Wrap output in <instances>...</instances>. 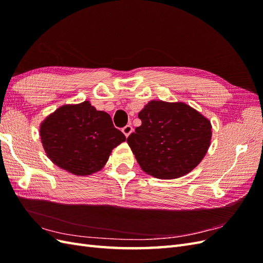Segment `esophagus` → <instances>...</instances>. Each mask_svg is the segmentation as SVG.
Segmentation results:
<instances>
[{
	"label": "esophagus",
	"mask_w": 263,
	"mask_h": 263,
	"mask_svg": "<svg viewBox=\"0 0 263 263\" xmlns=\"http://www.w3.org/2000/svg\"><path fill=\"white\" fill-rule=\"evenodd\" d=\"M122 132L124 133L126 137H128L129 135L133 133V126L132 125H126L125 127H123V128H122Z\"/></svg>",
	"instance_id": "esophagus-1"
}]
</instances>
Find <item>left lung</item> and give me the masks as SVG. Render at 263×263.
<instances>
[{
    "label": "left lung",
    "instance_id": "1",
    "mask_svg": "<svg viewBox=\"0 0 263 263\" xmlns=\"http://www.w3.org/2000/svg\"><path fill=\"white\" fill-rule=\"evenodd\" d=\"M127 142L140 168L158 179H177L201 162L211 144L208 118L184 103L151 101Z\"/></svg>",
    "mask_w": 263,
    "mask_h": 263
}]
</instances>
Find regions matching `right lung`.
Wrapping results in <instances>:
<instances>
[{
    "label": "right lung",
    "mask_w": 263,
    "mask_h": 263,
    "mask_svg": "<svg viewBox=\"0 0 263 263\" xmlns=\"http://www.w3.org/2000/svg\"><path fill=\"white\" fill-rule=\"evenodd\" d=\"M39 132L50 160L77 176L101 170L112 150L126 140L110 116L89 101L59 107L42 123Z\"/></svg>",
    "instance_id": "obj_1"
}]
</instances>
